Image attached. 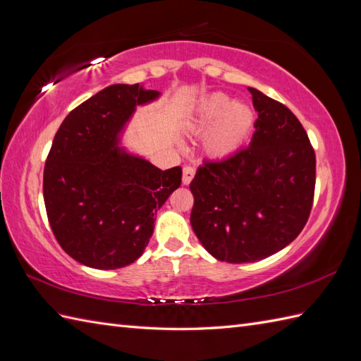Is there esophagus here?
Wrapping results in <instances>:
<instances>
[{"mask_svg": "<svg viewBox=\"0 0 361 361\" xmlns=\"http://www.w3.org/2000/svg\"><path fill=\"white\" fill-rule=\"evenodd\" d=\"M194 175H195V169L194 167H190V166L183 167V185L188 186L189 183L192 181Z\"/></svg>", "mask_w": 361, "mask_h": 361, "instance_id": "34e87169", "label": "esophagus"}]
</instances>
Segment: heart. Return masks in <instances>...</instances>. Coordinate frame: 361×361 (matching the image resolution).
<instances>
[{
	"mask_svg": "<svg viewBox=\"0 0 361 361\" xmlns=\"http://www.w3.org/2000/svg\"><path fill=\"white\" fill-rule=\"evenodd\" d=\"M255 111L245 102H234L226 93H211L195 105L185 121L189 133L202 135V149L212 159L235 155L255 127Z\"/></svg>",
	"mask_w": 361,
	"mask_h": 361,
	"instance_id": "b5f03b06",
	"label": "heart"
}]
</instances>
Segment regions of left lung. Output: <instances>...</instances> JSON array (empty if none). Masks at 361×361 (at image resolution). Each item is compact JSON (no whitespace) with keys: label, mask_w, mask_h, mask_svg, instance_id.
Wrapping results in <instances>:
<instances>
[{"label":"left lung","mask_w":361,"mask_h":361,"mask_svg":"<svg viewBox=\"0 0 361 361\" xmlns=\"http://www.w3.org/2000/svg\"><path fill=\"white\" fill-rule=\"evenodd\" d=\"M259 118L247 149L204 163L190 181V225L217 260H262L293 242L315 192V152L286 105L248 88Z\"/></svg>","instance_id":"obj_1"}]
</instances>
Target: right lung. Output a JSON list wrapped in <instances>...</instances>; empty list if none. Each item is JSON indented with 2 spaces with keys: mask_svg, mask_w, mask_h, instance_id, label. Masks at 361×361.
Returning a JSON list of instances; mask_svg holds the SVG:
<instances>
[{
  "mask_svg": "<svg viewBox=\"0 0 361 361\" xmlns=\"http://www.w3.org/2000/svg\"><path fill=\"white\" fill-rule=\"evenodd\" d=\"M140 83H116L74 109L54 136L44 164L49 225L68 255L97 270L140 259L157 212L181 185V167L161 171L122 145L137 106L159 99Z\"/></svg>",
  "mask_w": 361,
  "mask_h": 361,
  "instance_id": "obj_1",
  "label": "right lung"
}]
</instances>
